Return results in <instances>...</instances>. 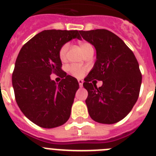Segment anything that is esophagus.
<instances>
[{
  "label": "esophagus",
  "instance_id": "34e87169",
  "mask_svg": "<svg viewBox=\"0 0 156 156\" xmlns=\"http://www.w3.org/2000/svg\"><path fill=\"white\" fill-rule=\"evenodd\" d=\"M78 83H79V87H83V80H82V79H78Z\"/></svg>",
  "mask_w": 156,
  "mask_h": 156
}]
</instances>
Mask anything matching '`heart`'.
Masks as SVG:
<instances>
[{"label": "heart", "mask_w": 156, "mask_h": 156, "mask_svg": "<svg viewBox=\"0 0 156 156\" xmlns=\"http://www.w3.org/2000/svg\"><path fill=\"white\" fill-rule=\"evenodd\" d=\"M80 47L82 48V50L83 51L84 53H86L88 51L93 49V47L91 46L90 44L87 42H83L81 43ZM69 48V44H64L61 48L60 49V52H59V56H60V59L61 61H64L67 57V52H68ZM87 71V68L86 67H83V66H78V65H73L69 67V72H70L72 74H73L74 77L76 78H81L84 75V73H86Z\"/></svg>", "instance_id": "b5f03b06"}]
</instances>
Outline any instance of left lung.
Returning a JSON list of instances; mask_svg holds the SVG:
<instances>
[{"mask_svg":"<svg viewBox=\"0 0 156 156\" xmlns=\"http://www.w3.org/2000/svg\"><path fill=\"white\" fill-rule=\"evenodd\" d=\"M80 34L96 50V61L83 83L88 91L89 115L99 123H116L138 100L142 84L138 61L123 40L109 30H81ZM96 80L103 82L100 88L95 85Z\"/></svg>","mask_w":156,"mask_h":156,"instance_id":"1","label":"left lung"}]
</instances>
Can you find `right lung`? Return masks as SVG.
Returning a JSON list of instances; mask_svg holds the SVG:
<instances>
[{"label": "right lung", "mask_w": 156, "mask_h": 156, "mask_svg": "<svg viewBox=\"0 0 156 156\" xmlns=\"http://www.w3.org/2000/svg\"><path fill=\"white\" fill-rule=\"evenodd\" d=\"M79 30H45L23 45L16 60L12 84L16 102L30 121L43 128H55L68 121L78 80L61 69V47L73 39L81 40ZM60 73L59 83L51 79Z\"/></svg>", "instance_id": "add662e5"}]
</instances>
